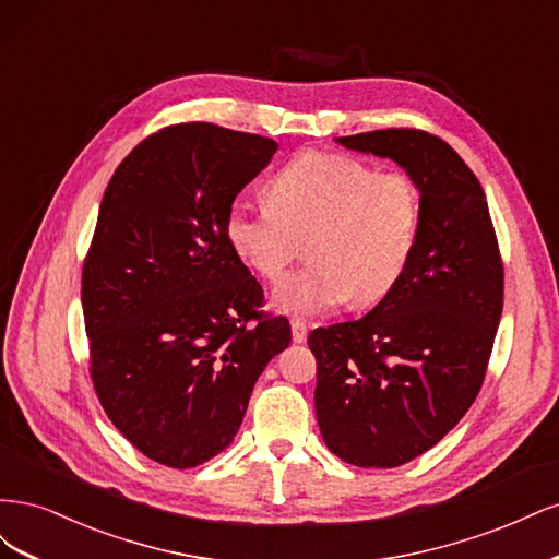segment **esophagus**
<instances>
[{
    "label": "esophagus",
    "mask_w": 559,
    "mask_h": 559,
    "mask_svg": "<svg viewBox=\"0 0 559 559\" xmlns=\"http://www.w3.org/2000/svg\"><path fill=\"white\" fill-rule=\"evenodd\" d=\"M292 337H294V343H306L308 341V324L298 317L292 319Z\"/></svg>",
    "instance_id": "34e87169"
}]
</instances>
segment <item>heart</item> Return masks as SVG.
Here are the masks:
<instances>
[{
	"instance_id": "obj_1",
	"label": "heart",
	"mask_w": 559,
	"mask_h": 559,
	"mask_svg": "<svg viewBox=\"0 0 559 559\" xmlns=\"http://www.w3.org/2000/svg\"><path fill=\"white\" fill-rule=\"evenodd\" d=\"M267 200H235L226 238L253 273L277 280L308 235L310 263L275 286L277 310L329 314L352 298L373 306L408 267L419 226V191L408 175L306 151L270 177Z\"/></svg>"
}]
</instances>
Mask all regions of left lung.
Instances as JSON below:
<instances>
[{
  "label": "left lung",
  "mask_w": 559,
  "mask_h": 559,
  "mask_svg": "<svg viewBox=\"0 0 559 559\" xmlns=\"http://www.w3.org/2000/svg\"><path fill=\"white\" fill-rule=\"evenodd\" d=\"M394 160L419 191L408 267L357 321L314 329V408L343 462L394 468L433 448L476 401L503 308V265L480 181L436 134L335 138Z\"/></svg>",
  "instance_id": "left-lung-1"
}]
</instances>
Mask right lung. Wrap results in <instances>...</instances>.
<instances>
[{"instance_id": "obj_1", "label": "right lung", "mask_w": 559, "mask_h": 559, "mask_svg": "<svg viewBox=\"0 0 559 559\" xmlns=\"http://www.w3.org/2000/svg\"><path fill=\"white\" fill-rule=\"evenodd\" d=\"M277 142L212 123L163 128L116 167L83 263L91 378L148 460L193 468L238 433L251 389L289 347L226 238L233 200Z\"/></svg>"}]
</instances>
